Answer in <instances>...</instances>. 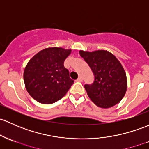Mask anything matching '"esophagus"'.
<instances>
[{"label":"esophagus","mask_w":149,"mask_h":149,"mask_svg":"<svg viewBox=\"0 0 149 149\" xmlns=\"http://www.w3.org/2000/svg\"><path fill=\"white\" fill-rule=\"evenodd\" d=\"M82 81H83V79L81 76H79V77L78 78V79L76 80V81H78V82H82Z\"/></svg>","instance_id":"obj_1"}]
</instances>
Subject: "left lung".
<instances>
[{
    "label": "left lung",
    "mask_w": 149,
    "mask_h": 149,
    "mask_svg": "<svg viewBox=\"0 0 149 149\" xmlns=\"http://www.w3.org/2000/svg\"><path fill=\"white\" fill-rule=\"evenodd\" d=\"M94 75L92 84H85L88 95L98 107L108 109L120 102L126 93L127 81L124 69L118 59L106 51H80Z\"/></svg>",
    "instance_id": "8db88e82"
}]
</instances>
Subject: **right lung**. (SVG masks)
I'll use <instances>...</instances> for the list:
<instances>
[{
    "mask_svg": "<svg viewBox=\"0 0 149 149\" xmlns=\"http://www.w3.org/2000/svg\"><path fill=\"white\" fill-rule=\"evenodd\" d=\"M71 50L62 48L43 49L28 63L23 73L29 93L38 102L51 104L62 98L74 81L64 67V61Z\"/></svg>",
    "mask_w": 149,
    "mask_h": 149,
    "instance_id": "right-lung-1",
    "label": "right lung"
}]
</instances>
